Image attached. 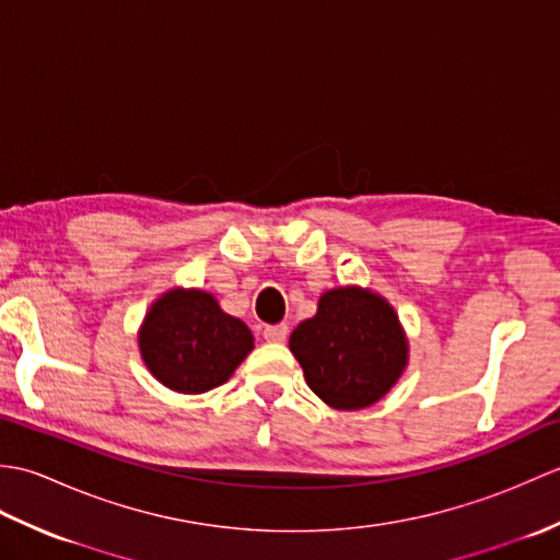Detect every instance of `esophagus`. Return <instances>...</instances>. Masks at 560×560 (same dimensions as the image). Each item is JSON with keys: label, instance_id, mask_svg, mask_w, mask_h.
Here are the masks:
<instances>
[{"label": "esophagus", "instance_id": "obj_1", "mask_svg": "<svg viewBox=\"0 0 560 560\" xmlns=\"http://www.w3.org/2000/svg\"><path fill=\"white\" fill-rule=\"evenodd\" d=\"M261 337L267 341H283L289 337V327L287 325H267L261 329Z\"/></svg>", "mask_w": 560, "mask_h": 560}]
</instances>
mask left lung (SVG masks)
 Returning <instances> with one entry per match:
<instances>
[{"label": "left lung", "mask_w": 560, "mask_h": 560, "mask_svg": "<svg viewBox=\"0 0 560 560\" xmlns=\"http://www.w3.org/2000/svg\"><path fill=\"white\" fill-rule=\"evenodd\" d=\"M289 347L307 387L343 411L385 397L407 365V341L395 311L380 295L355 287L327 291L317 315L293 329Z\"/></svg>", "instance_id": "8db88e82"}]
</instances>
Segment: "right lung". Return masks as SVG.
<instances>
[{
    "label": "right lung",
    "instance_id": "1",
    "mask_svg": "<svg viewBox=\"0 0 560 560\" xmlns=\"http://www.w3.org/2000/svg\"><path fill=\"white\" fill-rule=\"evenodd\" d=\"M141 359L165 387L201 395L223 385L253 351V331L205 291H168L139 335Z\"/></svg>",
    "mask_w": 560,
    "mask_h": 560
}]
</instances>
